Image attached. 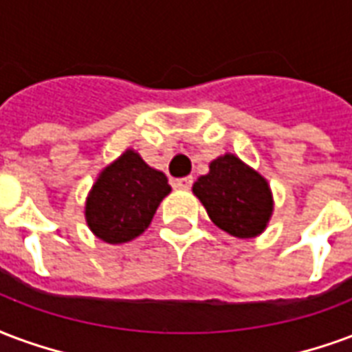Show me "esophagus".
Masks as SVG:
<instances>
[{"label":"esophagus","instance_id":"34e87169","mask_svg":"<svg viewBox=\"0 0 352 352\" xmlns=\"http://www.w3.org/2000/svg\"><path fill=\"white\" fill-rule=\"evenodd\" d=\"M173 186L176 189H189V187L193 186V176H186V178H176L173 182Z\"/></svg>","mask_w":352,"mask_h":352}]
</instances>
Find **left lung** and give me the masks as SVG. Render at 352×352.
<instances>
[{
  "mask_svg": "<svg viewBox=\"0 0 352 352\" xmlns=\"http://www.w3.org/2000/svg\"><path fill=\"white\" fill-rule=\"evenodd\" d=\"M210 219L236 238L261 234L272 215V193L266 179L234 155H223L210 173L195 182Z\"/></svg>",
  "mask_w": 352,
  "mask_h": 352,
  "instance_id": "obj_1",
  "label": "left lung"
}]
</instances>
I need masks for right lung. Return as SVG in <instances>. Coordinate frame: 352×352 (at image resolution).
<instances>
[{"label":"right lung","mask_w":352,"mask_h":352,"mask_svg":"<svg viewBox=\"0 0 352 352\" xmlns=\"http://www.w3.org/2000/svg\"><path fill=\"white\" fill-rule=\"evenodd\" d=\"M170 193L166 176L151 168L133 150L107 166L86 202L91 232L109 243L129 242L153 219L159 202Z\"/></svg>","instance_id":"right-lung-1"}]
</instances>
